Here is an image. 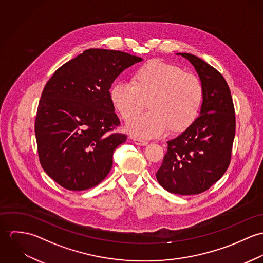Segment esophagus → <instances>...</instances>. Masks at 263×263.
Returning a JSON list of instances; mask_svg holds the SVG:
<instances>
[{
  "label": "esophagus",
  "instance_id": "1",
  "mask_svg": "<svg viewBox=\"0 0 263 263\" xmlns=\"http://www.w3.org/2000/svg\"><path fill=\"white\" fill-rule=\"evenodd\" d=\"M134 143L138 146H147L148 142L145 140H141V139H134Z\"/></svg>",
  "mask_w": 263,
  "mask_h": 263
}]
</instances>
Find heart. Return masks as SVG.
<instances>
[{
  "instance_id": "b5f03b06",
  "label": "heart",
  "mask_w": 263,
  "mask_h": 263,
  "mask_svg": "<svg viewBox=\"0 0 263 263\" xmlns=\"http://www.w3.org/2000/svg\"><path fill=\"white\" fill-rule=\"evenodd\" d=\"M113 106L125 120L140 112L148 101L150 111L126 125L134 136L151 139L169 130L187 128L201 106L203 90L196 76L161 61H151L141 67L135 82L118 81L111 88Z\"/></svg>"
}]
</instances>
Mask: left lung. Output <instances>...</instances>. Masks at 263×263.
Listing matches in <instances>:
<instances>
[{
  "label": "left lung",
  "instance_id": "8db88e82",
  "mask_svg": "<svg viewBox=\"0 0 263 263\" xmlns=\"http://www.w3.org/2000/svg\"><path fill=\"white\" fill-rule=\"evenodd\" d=\"M189 61L200 79L203 97L199 116L177 138L168 141L163 164L156 173L160 185L175 194H198L225 173L235 138V109L224 77L201 59Z\"/></svg>",
  "mask_w": 263,
  "mask_h": 263
}]
</instances>
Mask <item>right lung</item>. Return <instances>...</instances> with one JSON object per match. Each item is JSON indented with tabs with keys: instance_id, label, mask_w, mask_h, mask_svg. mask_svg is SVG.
<instances>
[{
	"instance_id": "add662e5",
	"label": "right lung",
	"mask_w": 263,
	"mask_h": 263,
	"mask_svg": "<svg viewBox=\"0 0 263 263\" xmlns=\"http://www.w3.org/2000/svg\"><path fill=\"white\" fill-rule=\"evenodd\" d=\"M143 59L90 48L59 68L38 104L35 136L40 164L61 186L80 191L99 184L112 167L114 150L126 136L112 133L111 84Z\"/></svg>"
}]
</instances>
